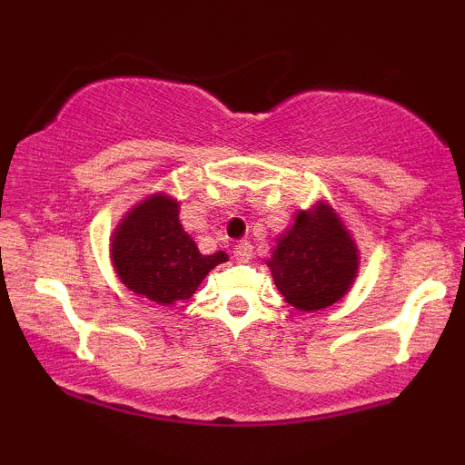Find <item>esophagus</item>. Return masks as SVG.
Listing matches in <instances>:
<instances>
[{
	"instance_id": "34e87169",
	"label": "esophagus",
	"mask_w": 465,
	"mask_h": 465,
	"mask_svg": "<svg viewBox=\"0 0 465 465\" xmlns=\"http://www.w3.org/2000/svg\"><path fill=\"white\" fill-rule=\"evenodd\" d=\"M233 258H236L238 262H249V260L253 258V247H251V242H247V240L236 242V247H233Z\"/></svg>"
}]
</instances>
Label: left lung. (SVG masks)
<instances>
[{"mask_svg":"<svg viewBox=\"0 0 465 465\" xmlns=\"http://www.w3.org/2000/svg\"><path fill=\"white\" fill-rule=\"evenodd\" d=\"M269 264L277 291L297 311L332 306L359 273V249L328 203L297 212L295 223L277 238Z\"/></svg>","mask_w":465,"mask_h":465,"instance_id":"obj_1","label":"left lung"}]
</instances>
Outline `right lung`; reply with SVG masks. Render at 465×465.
<instances>
[{"label":"right lung","mask_w":465,"mask_h":465,"mask_svg":"<svg viewBox=\"0 0 465 465\" xmlns=\"http://www.w3.org/2000/svg\"><path fill=\"white\" fill-rule=\"evenodd\" d=\"M111 260L120 282L154 303L190 300L225 251L203 255L179 223V203L163 192L137 203L111 236Z\"/></svg>","instance_id":"right-lung-1"}]
</instances>
